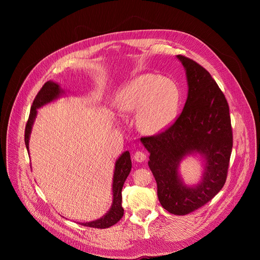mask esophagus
<instances>
[{"instance_id": "1", "label": "esophagus", "mask_w": 260, "mask_h": 260, "mask_svg": "<svg viewBox=\"0 0 260 260\" xmlns=\"http://www.w3.org/2000/svg\"><path fill=\"white\" fill-rule=\"evenodd\" d=\"M146 154L142 151H137L134 154V160L137 161V162H143L146 159Z\"/></svg>"}]
</instances>
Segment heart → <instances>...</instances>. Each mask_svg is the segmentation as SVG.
Here are the masks:
<instances>
[{
	"instance_id": "heart-1",
	"label": "heart",
	"mask_w": 260,
	"mask_h": 260,
	"mask_svg": "<svg viewBox=\"0 0 260 260\" xmlns=\"http://www.w3.org/2000/svg\"><path fill=\"white\" fill-rule=\"evenodd\" d=\"M180 92L175 82L156 74H144L117 94L122 113H136V124L145 135H157L168 128L179 108Z\"/></svg>"
}]
</instances>
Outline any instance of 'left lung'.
<instances>
[{"mask_svg": "<svg viewBox=\"0 0 260 260\" xmlns=\"http://www.w3.org/2000/svg\"><path fill=\"white\" fill-rule=\"evenodd\" d=\"M185 70L187 99L183 111L162 133L140 140L149 152L148 167L161 206L174 215H186L212 200L223 187L233 147L228 101L210 73L192 59L177 56ZM205 158L202 181L187 187L178 169L188 154Z\"/></svg>", "mask_w": 260, "mask_h": 260, "instance_id": "left-lung-1", "label": "left lung"}]
</instances>
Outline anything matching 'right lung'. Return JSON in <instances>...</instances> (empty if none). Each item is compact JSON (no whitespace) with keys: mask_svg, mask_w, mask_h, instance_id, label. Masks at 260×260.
I'll use <instances>...</instances> for the list:
<instances>
[{"mask_svg":"<svg viewBox=\"0 0 260 260\" xmlns=\"http://www.w3.org/2000/svg\"><path fill=\"white\" fill-rule=\"evenodd\" d=\"M63 93V89H61L60 85L54 83L52 81H47L43 85V87L40 89L38 94L32 102L31 109L28 121L25 127V144L27 151L29 152V137L31 133V127L35 122L36 116H37V109L42 107L43 105L56 100L60 97V94ZM132 170V160L129 152L123 153L118 160L116 161L115 165V171H114V178H113V204L109 211L101 217L100 219H97L94 221L89 222H83L80 223L82 225H86L89 228H97V229H106L116 224L124 214V210L122 208V187L124 184L127 176L129 175V172Z\"/></svg>","mask_w":260,"mask_h":260,"instance_id":"1","label":"right lung"}]
</instances>
